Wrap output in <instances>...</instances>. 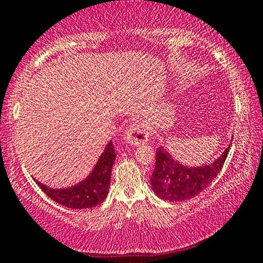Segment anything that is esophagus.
Instances as JSON below:
<instances>
[{"label": "esophagus", "instance_id": "34e87169", "mask_svg": "<svg viewBox=\"0 0 263 263\" xmlns=\"http://www.w3.org/2000/svg\"><path fill=\"white\" fill-rule=\"evenodd\" d=\"M125 141L132 145H140V144L147 143L150 138V133L143 123L135 122L128 128V130L124 134Z\"/></svg>", "mask_w": 263, "mask_h": 263}]
</instances>
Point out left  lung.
Segmentation results:
<instances>
[{
  "instance_id": "obj_1",
  "label": "left lung",
  "mask_w": 263,
  "mask_h": 263,
  "mask_svg": "<svg viewBox=\"0 0 263 263\" xmlns=\"http://www.w3.org/2000/svg\"><path fill=\"white\" fill-rule=\"evenodd\" d=\"M230 152V145L214 163L189 167L173 159L163 146L156 150L155 169L150 182L159 197L169 201H184L199 195L217 176Z\"/></svg>"
}]
</instances>
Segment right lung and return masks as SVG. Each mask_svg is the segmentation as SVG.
I'll return each instance as SVG.
<instances>
[{"label": "right lung", "mask_w": 263, "mask_h": 263, "mask_svg": "<svg viewBox=\"0 0 263 263\" xmlns=\"http://www.w3.org/2000/svg\"><path fill=\"white\" fill-rule=\"evenodd\" d=\"M116 156L114 146L110 141L100 155L98 163L96 164L89 176L79 184L67 189H51L40 181H37V184L47 196L62 206L69 209L94 208L104 201L108 195L110 173Z\"/></svg>", "instance_id": "obj_1"}]
</instances>
